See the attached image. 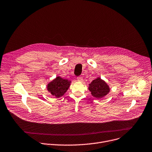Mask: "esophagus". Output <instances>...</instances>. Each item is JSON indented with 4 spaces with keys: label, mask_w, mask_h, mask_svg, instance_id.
Here are the masks:
<instances>
[{
    "label": "esophagus",
    "mask_w": 152,
    "mask_h": 152,
    "mask_svg": "<svg viewBox=\"0 0 152 152\" xmlns=\"http://www.w3.org/2000/svg\"><path fill=\"white\" fill-rule=\"evenodd\" d=\"M82 79H82V76H79V77H77V80H78V81H82Z\"/></svg>",
    "instance_id": "esophagus-1"
}]
</instances>
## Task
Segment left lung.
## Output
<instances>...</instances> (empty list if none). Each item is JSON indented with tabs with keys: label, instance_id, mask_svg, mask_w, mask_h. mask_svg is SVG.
<instances>
[{
	"label": "left lung",
	"instance_id": "8db88e82",
	"mask_svg": "<svg viewBox=\"0 0 152 152\" xmlns=\"http://www.w3.org/2000/svg\"><path fill=\"white\" fill-rule=\"evenodd\" d=\"M88 90L92 96L98 99L104 97L110 91L109 86L101 77L93 80L89 84Z\"/></svg>",
	"mask_w": 152,
	"mask_h": 152
}]
</instances>
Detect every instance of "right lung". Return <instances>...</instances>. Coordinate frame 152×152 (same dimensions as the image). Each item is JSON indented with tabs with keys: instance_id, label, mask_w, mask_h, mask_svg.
<instances>
[{
	"instance_id": "1",
	"label": "right lung",
	"mask_w": 152,
	"mask_h": 152,
	"mask_svg": "<svg viewBox=\"0 0 152 152\" xmlns=\"http://www.w3.org/2000/svg\"><path fill=\"white\" fill-rule=\"evenodd\" d=\"M70 82L71 81L58 76L48 84L47 90L53 96L59 98L67 91L70 87Z\"/></svg>"
}]
</instances>
